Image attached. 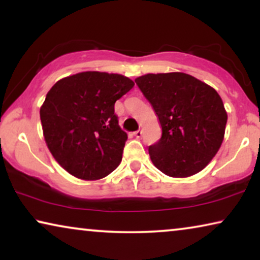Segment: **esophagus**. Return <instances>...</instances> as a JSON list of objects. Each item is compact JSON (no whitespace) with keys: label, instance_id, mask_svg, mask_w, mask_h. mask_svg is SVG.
I'll list each match as a JSON object with an SVG mask.
<instances>
[{"label":"esophagus","instance_id":"esophagus-1","mask_svg":"<svg viewBox=\"0 0 260 260\" xmlns=\"http://www.w3.org/2000/svg\"><path fill=\"white\" fill-rule=\"evenodd\" d=\"M133 134H134V137H135V138H138V139H139V138H141V135H142V132H141L140 129H138V131H135Z\"/></svg>","mask_w":260,"mask_h":260}]
</instances>
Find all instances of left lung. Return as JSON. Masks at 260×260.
<instances>
[{"instance_id":"8db88e82","label":"left lung","mask_w":260,"mask_h":260,"mask_svg":"<svg viewBox=\"0 0 260 260\" xmlns=\"http://www.w3.org/2000/svg\"><path fill=\"white\" fill-rule=\"evenodd\" d=\"M135 82L162 128L160 140L148 147L154 166L173 178L204 170L220 148L228 122L219 94L185 73L146 74Z\"/></svg>"}]
</instances>
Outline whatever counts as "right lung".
I'll return each mask as SVG.
<instances>
[{
    "label": "right lung",
    "instance_id": "add662e5",
    "mask_svg": "<svg viewBox=\"0 0 260 260\" xmlns=\"http://www.w3.org/2000/svg\"><path fill=\"white\" fill-rule=\"evenodd\" d=\"M133 86L123 75L83 72L60 80L47 93L40 109L43 135L68 173L96 180L119 166L127 134L114 105Z\"/></svg>",
    "mask_w": 260,
    "mask_h": 260
}]
</instances>
